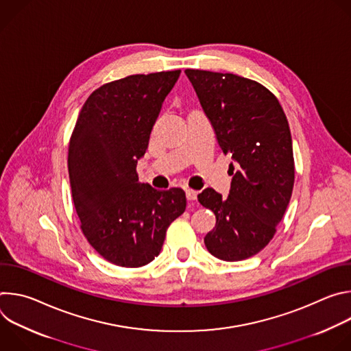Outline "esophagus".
I'll list each match as a JSON object with an SVG mask.
<instances>
[{"instance_id": "1", "label": "esophagus", "mask_w": 351, "mask_h": 351, "mask_svg": "<svg viewBox=\"0 0 351 351\" xmlns=\"http://www.w3.org/2000/svg\"><path fill=\"white\" fill-rule=\"evenodd\" d=\"M186 198L189 199V202H194V199L197 198V191L191 190V189H187L186 190Z\"/></svg>"}]
</instances>
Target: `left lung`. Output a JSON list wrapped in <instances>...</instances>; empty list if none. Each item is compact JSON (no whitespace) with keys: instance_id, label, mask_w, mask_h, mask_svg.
<instances>
[{"instance_id":"1","label":"left lung","mask_w":351,"mask_h":351,"mask_svg":"<svg viewBox=\"0 0 351 351\" xmlns=\"http://www.w3.org/2000/svg\"><path fill=\"white\" fill-rule=\"evenodd\" d=\"M184 73L233 161L228 197L210 187L198 194L217 218L204 243L214 257L241 261L271 241L289 206L294 184L289 123L278 98L254 80L198 69Z\"/></svg>"}]
</instances>
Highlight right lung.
Segmentation results:
<instances>
[{
    "instance_id": "right-lung-1",
    "label": "right lung",
    "mask_w": 351,
    "mask_h": 351,
    "mask_svg": "<svg viewBox=\"0 0 351 351\" xmlns=\"http://www.w3.org/2000/svg\"><path fill=\"white\" fill-rule=\"evenodd\" d=\"M180 71L132 75L90 94L69 141L68 169L80 228L111 264L138 268L161 252L186 210L182 189L138 182L137 161Z\"/></svg>"
}]
</instances>
